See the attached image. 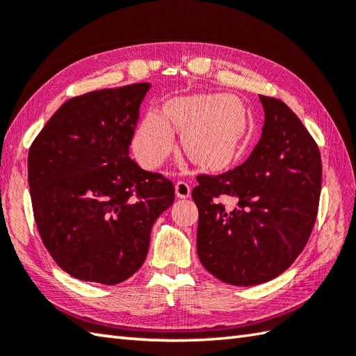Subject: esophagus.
I'll list each match as a JSON object with an SVG mask.
<instances>
[{
  "instance_id": "obj_1",
  "label": "esophagus",
  "mask_w": 356,
  "mask_h": 356,
  "mask_svg": "<svg viewBox=\"0 0 356 356\" xmlns=\"http://www.w3.org/2000/svg\"><path fill=\"white\" fill-rule=\"evenodd\" d=\"M176 195L179 199H188L191 195V188L186 182H177L176 184Z\"/></svg>"
}]
</instances>
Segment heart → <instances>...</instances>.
<instances>
[{"instance_id":"heart-1","label":"heart","mask_w":356,"mask_h":356,"mask_svg":"<svg viewBox=\"0 0 356 356\" xmlns=\"http://www.w3.org/2000/svg\"><path fill=\"white\" fill-rule=\"evenodd\" d=\"M249 111L237 97L193 95L174 97L163 113L149 111L136 131L133 148L145 168L154 170L174 147V128L182 130V145L202 168L218 170L236 161L249 131Z\"/></svg>"}]
</instances>
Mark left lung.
I'll use <instances>...</instances> for the list:
<instances>
[{"label": "left lung", "instance_id": "1", "mask_svg": "<svg viewBox=\"0 0 356 356\" xmlns=\"http://www.w3.org/2000/svg\"><path fill=\"white\" fill-rule=\"evenodd\" d=\"M261 139L246 162L218 176L202 174L197 254L216 278L254 286L278 277L303 251L321 193L318 145L284 102L261 96ZM222 195L238 199L226 211Z\"/></svg>", "mask_w": 356, "mask_h": 356}]
</instances>
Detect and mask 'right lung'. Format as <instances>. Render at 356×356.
Returning <instances> with one entry per match:
<instances>
[{"mask_svg": "<svg viewBox=\"0 0 356 356\" xmlns=\"http://www.w3.org/2000/svg\"><path fill=\"white\" fill-rule=\"evenodd\" d=\"M148 82L72 97L29 149V188L44 246L67 274L118 284L138 270L174 185L130 159Z\"/></svg>", "mask_w": 356, "mask_h": 356, "instance_id": "add662e5", "label": "right lung"}]
</instances>
